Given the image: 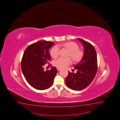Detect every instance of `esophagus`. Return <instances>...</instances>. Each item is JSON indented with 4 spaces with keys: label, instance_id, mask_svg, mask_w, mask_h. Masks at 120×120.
I'll return each mask as SVG.
<instances>
[{
    "label": "esophagus",
    "instance_id": "1",
    "mask_svg": "<svg viewBox=\"0 0 120 120\" xmlns=\"http://www.w3.org/2000/svg\"><path fill=\"white\" fill-rule=\"evenodd\" d=\"M57 71H60L61 70V69L60 68H57Z\"/></svg>",
    "mask_w": 120,
    "mask_h": 120
}]
</instances>
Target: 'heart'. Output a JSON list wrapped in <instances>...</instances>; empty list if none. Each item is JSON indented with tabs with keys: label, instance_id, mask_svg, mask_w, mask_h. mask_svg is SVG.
<instances>
[{
	"label": "heart",
	"instance_id": "1",
	"mask_svg": "<svg viewBox=\"0 0 120 120\" xmlns=\"http://www.w3.org/2000/svg\"><path fill=\"white\" fill-rule=\"evenodd\" d=\"M62 47L65 49L68 52L67 57H70L73 63H77L81 60L84 55L83 51L79 49L77 43L74 42H67L62 43L57 46L52 47L50 50V55L53 58H56L59 55L58 47ZM71 60L69 58H63L60 57L53 62V65L58 68H64L71 64Z\"/></svg>",
	"mask_w": 120,
	"mask_h": 120
}]
</instances>
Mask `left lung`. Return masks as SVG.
<instances>
[{
    "mask_svg": "<svg viewBox=\"0 0 120 120\" xmlns=\"http://www.w3.org/2000/svg\"><path fill=\"white\" fill-rule=\"evenodd\" d=\"M78 40L82 43L84 47V55L81 60L74 66L77 73L68 71L66 79V85L75 90H81L87 87L95 77L98 68L96 51L89 42L81 39Z\"/></svg>",
    "mask_w": 120,
    "mask_h": 120,
    "instance_id": "left-lung-1",
    "label": "left lung"
}]
</instances>
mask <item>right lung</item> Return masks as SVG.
Listing matches in <instances>:
<instances>
[{"mask_svg": "<svg viewBox=\"0 0 120 120\" xmlns=\"http://www.w3.org/2000/svg\"><path fill=\"white\" fill-rule=\"evenodd\" d=\"M54 44L53 42L40 40L29 45L24 52L22 71L27 81L35 89L45 90L53 84L56 68L52 66L45 71L43 66L51 60L49 49Z\"/></svg>", "mask_w": 120, "mask_h": 120, "instance_id": "add662e5", "label": "right lung"}]
</instances>
